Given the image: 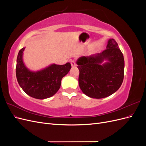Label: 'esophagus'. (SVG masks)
<instances>
[{
  "label": "esophagus",
  "instance_id": "obj_1",
  "mask_svg": "<svg viewBox=\"0 0 146 146\" xmlns=\"http://www.w3.org/2000/svg\"><path fill=\"white\" fill-rule=\"evenodd\" d=\"M70 64H71V66L72 67H75V66H76V63H75V61L72 60L71 61H70Z\"/></svg>",
  "mask_w": 146,
  "mask_h": 146
}]
</instances>
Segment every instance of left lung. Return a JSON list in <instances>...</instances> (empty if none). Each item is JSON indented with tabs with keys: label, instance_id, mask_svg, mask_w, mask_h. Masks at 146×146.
Returning <instances> with one entry per match:
<instances>
[{
	"label": "left lung",
	"instance_id": "8db88e82",
	"mask_svg": "<svg viewBox=\"0 0 146 146\" xmlns=\"http://www.w3.org/2000/svg\"><path fill=\"white\" fill-rule=\"evenodd\" d=\"M76 63L80 71L79 86L90 98H107L121 87L124 75V59L114 39H109L107 49L102 53L81 56Z\"/></svg>",
	"mask_w": 146,
	"mask_h": 146
}]
</instances>
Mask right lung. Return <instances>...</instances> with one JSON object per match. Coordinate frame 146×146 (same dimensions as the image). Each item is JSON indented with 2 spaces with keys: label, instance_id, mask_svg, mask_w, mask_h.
<instances>
[{
  "label": "right lung",
  "instance_id": "obj_1",
  "mask_svg": "<svg viewBox=\"0 0 146 146\" xmlns=\"http://www.w3.org/2000/svg\"><path fill=\"white\" fill-rule=\"evenodd\" d=\"M25 47L19 50L17 57L16 74L17 82L26 94L37 99L49 98L60 89L61 80L71 69L67 63L64 65L55 63L38 70H31L23 60Z\"/></svg>",
  "mask_w": 146,
  "mask_h": 146
}]
</instances>
